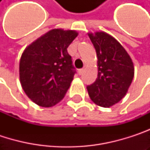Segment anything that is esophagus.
<instances>
[{
  "instance_id": "34e87169",
  "label": "esophagus",
  "mask_w": 150,
  "mask_h": 150,
  "mask_svg": "<svg viewBox=\"0 0 150 150\" xmlns=\"http://www.w3.org/2000/svg\"><path fill=\"white\" fill-rule=\"evenodd\" d=\"M83 72H84V69H78V74L81 75L83 74Z\"/></svg>"
}]
</instances>
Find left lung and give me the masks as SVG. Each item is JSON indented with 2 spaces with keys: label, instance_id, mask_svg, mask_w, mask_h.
I'll return each instance as SVG.
<instances>
[{
  "label": "left lung",
  "instance_id": "obj_1",
  "mask_svg": "<svg viewBox=\"0 0 150 150\" xmlns=\"http://www.w3.org/2000/svg\"><path fill=\"white\" fill-rule=\"evenodd\" d=\"M96 48L98 75L87 87L90 99L98 106L109 108L128 92L134 77L133 62L114 37L105 32L88 34Z\"/></svg>",
  "mask_w": 150,
  "mask_h": 150
}]
</instances>
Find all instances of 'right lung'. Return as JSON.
I'll return each mask as SVG.
<instances>
[{
  "mask_svg": "<svg viewBox=\"0 0 150 150\" xmlns=\"http://www.w3.org/2000/svg\"><path fill=\"white\" fill-rule=\"evenodd\" d=\"M78 33L54 28L28 47L20 61L21 87L35 104L52 107L67 93L75 70L68 47Z\"/></svg>",
  "mask_w": 150,
  "mask_h": 150,
  "instance_id": "obj_1",
  "label": "right lung"
}]
</instances>
